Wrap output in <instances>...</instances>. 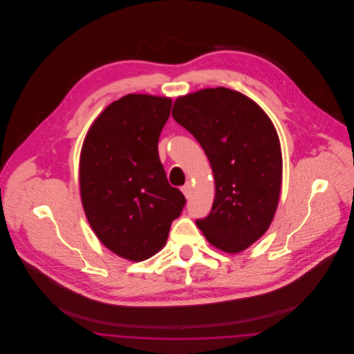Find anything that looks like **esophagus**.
<instances>
[{"label": "esophagus", "instance_id": "34e87169", "mask_svg": "<svg viewBox=\"0 0 354 354\" xmlns=\"http://www.w3.org/2000/svg\"><path fill=\"white\" fill-rule=\"evenodd\" d=\"M180 189H182V192L185 194V196L187 198V199H188V198H191V194H192V188H191V183H189V182H187V183H185V185H183Z\"/></svg>", "mask_w": 354, "mask_h": 354}]
</instances>
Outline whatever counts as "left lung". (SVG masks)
<instances>
[{"label":"left lung","mask_w":354,"mask_h":354,"mask_svg":"<svg viewBox=\"0 0 354 354\" xmlns=\"http://www.w3.org/2000/svg\"><path fill=\"white\" fill-rule=\"evenodd\" d=\"M172 117L201 143L214 171L212 209L196 225L221 251H244L266 234L280 198L283 159L273 123L225 87L179 97Z\"/></svg>","instance_id":"left-lung-1"}]
</instances>
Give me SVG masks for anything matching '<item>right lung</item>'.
I'll return each mask as SVG.
<instances>
[{"label":"right lung","mask_w":354,"mask_h":354,"mask_svg":"<svg viewBox=\"0 0 354 354\" xmlns=\"http://www.w3.org/2000/svg\"><path fill=\"white\" fill-rule=\"evenodd\" d=\"M171 104L163 97L124 95L104 109L84 138L80 185L86 218L103 245L131 261L163 248L185 207L158 153Z\"/></svg>","instance_id":"right-lung-1"}]
</instances>
